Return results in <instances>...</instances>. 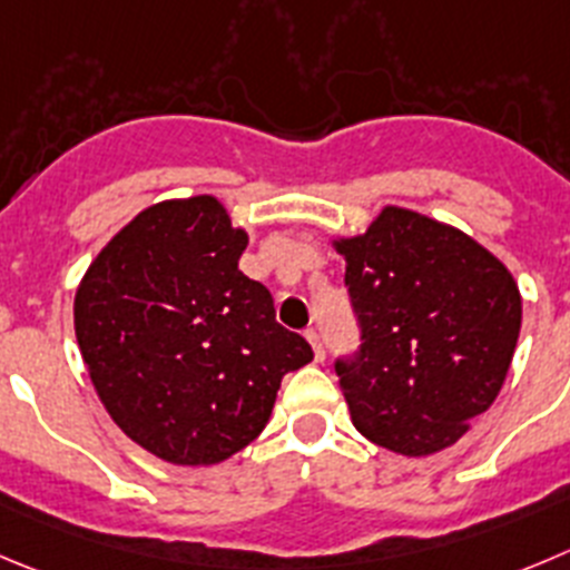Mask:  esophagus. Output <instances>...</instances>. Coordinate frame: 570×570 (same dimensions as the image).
<instances>
[{"label": "esophagus", "instance_id": "34e87169", "mask_svg": "<svg viewBox=\"0 0 570 570\" xmlns=\"http://www.w3.org/2000/svg\"><path fill=\"white\" fill-rule=\"evenodd\" d=\"M305 338L311 341V346H313V355H316V361H322L324 357V346H322V335L316 333V330H307L305 333Z\"/></svg>", "mask_w": 570, "mask_h": 570}]
</instances>
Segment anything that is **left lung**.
I'll use <instances>...</instances> for the list:
<instances>
[{
  "instance_id": "1",
  "label": "left lung",
  "mask_w": 570,
  "mask_h": 570,
  "mask_svg": "<svg viewBox=\"0 0 570 570\" xmlns=\"http://www.w3.org/2000/svg\"><path fill=\"white\" fill-rule=\"evenodd\" d=\"M335 248L361 327L335 361L352 422L403 456L451 448L507 381L523 316L512 274L464 232L400 207Z\"/></svg>"
}]
</instances>
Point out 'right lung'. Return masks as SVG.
Listing matches in <instances>:
<instances>
[{
    "label": "right lung",
    "instance_id": "add662e5",
    "mask_svg": "<svg viewBox=\"0 0 570 570\" xmlns=\"http://www.w3.org/2000/svg\"><path fill=\"white\" fill-rule=\"evenodd\" d=\"M248 237L213 195L161 200L95 257L75 335L111 420L170 464H218L259 436L288 372L313 361L237 268Z\"/></svg>",
    "mask_w": 570,
    "mask_h": 570
}]
</instances>
